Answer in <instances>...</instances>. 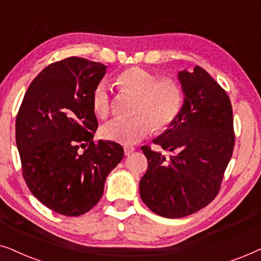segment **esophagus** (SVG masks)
<instances>
[{
	"label": "esophagus",
	"mask_w": 261,
	"mask_h": 261,
	"mask_svg": "<svg viewBox=\"0 0 261 261\" xmlns=\"http://www.w3.org/2000/svg\"><path fill=\"white\" fill-rule=\"evenodd\" d=\"M133 152H134V147H128V146L127 147H124V155L127 156L130 155Z\"/></svg>",
	"instance_id": "esophagus-1"
}]
</instances>
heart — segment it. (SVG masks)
<instances>
[{"label": "heart", "instance_id": "b5f03b06", "mask_svg": "<svg viewBox=\"0 0 261 261\" xmlns=\"http://www.w3.org/2000/svg\"><path fill=\"white\" fill-rule=\"evenodd\" d=\"M122 91L138 95L137 116L117 117L103 127L102 135L107 140L130 146L144 140L154 128L164 130L178 119L183 108L184 92L174 78H159L141 67H129L115 78ZM92 108L96 115L106 119L110 113L109 90L106 83L96 85L92 92Z\"/></svg>", "mask_w": 261, "mask_h": 261}]
</instances>
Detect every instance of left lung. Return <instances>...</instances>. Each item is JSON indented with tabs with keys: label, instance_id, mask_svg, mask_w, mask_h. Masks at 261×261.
Here are the masks:
<instances>
[{
	"label": "left lung",
	"instance_id": "obj_1",
	"mask_svg": "<svg viewBox=\"0 0 261 261\" xmlns=\"http://www.w3.org/2000/svg\"><path fill=\"white\" fill-rule=\"evenodd\" d=\"M184 103L178 119L153 142L169 155L142 146L148 162L140 179L142 202L167 219L191 215L219 194L233 154V109L227 92L201 66L178 72Z\"/></svg>",
	"mask_w": 261,
	"mask_h": 261
}]
</instances>
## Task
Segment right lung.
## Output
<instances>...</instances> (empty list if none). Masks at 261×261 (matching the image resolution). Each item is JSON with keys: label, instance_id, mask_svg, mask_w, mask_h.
Masks as SVG:
<instances>
[{"label": "right lung", "instance_id": "right-lung-1", "mask_svg": "<svg viewBox=\"0 0 261 261\" xmlns=\"http://www.w3.org/2000/svg\"><path fill=\"white\" fill-rule=\"evenodd\" d=\"M106 70L78 57L53 63L34 78L17 113L24 181L34 197L62 215L80 216L94 208L107 176L123 158L116 142H94L98 122L92 92Z\"/></svg>", "mask_w": 261, "mask_h": 261}]
</instances>
